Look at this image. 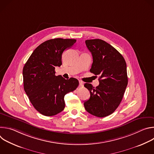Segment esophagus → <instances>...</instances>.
Here are the masks:
<instances>
[{
    "label": "esophagus",
    "instance_id": "obj_1",
    "mask_svg": "<svg viewBox=\"0 0 154 154\" xmlns=\"http://www.w3.org/2000/svg\"><path fill=\"white\" fill-rule=\"evenodd\" d=\"M79 85L80 86H83V82L82 81H79Z\"/></svg>",
    "mask_w": 154,
    "mask_h": 154
}]
</instances>
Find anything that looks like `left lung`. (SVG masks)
<instances>
[{"mask_svg": "<svg viewBox=\"0 0 154 154\" xmlns=\"http://www.w3.org/2000/svg\"><path fill=\"white\" fill-rule=\"evenodd\" d=\"M85 43L93 56L90 72L99 76V85H84L90 93L84 106L94 116L105 117L116 110L124 96L128 83L126 63L122 55L105 41L88 39Z\"/></svg>", "mask_w": 154, "mask_h": 154, "instance_id": "left-lung-1", "label": "left lung"}]
</instances>
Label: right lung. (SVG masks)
Listing matches in <instances>:
<instances>
[{"label":"right lung","instance_id":"1","mask_svg":"<svg viewBox=\"0 0 154 154\" xmlns=\"http://www.w3.org/2000/svg\"><path fill=\"white\" fill-rule=\"evenodd\" d=\"M74 39L55 38L38 46L26 63L23 71L24 89L36 110L52 116L62 112L64 96L74 91L79 86L75 78L66 80L55 75L56 66L62 64L63 52L71 48Z\"/></svg>","mask_w":154,"mask_h":154}]
</instances>
